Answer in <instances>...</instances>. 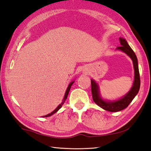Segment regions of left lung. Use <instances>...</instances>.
Segmentation results:
<instances>
[{"instance_id": "left-lung-1", "label": "left lung", "mask_w": 151, "mask_h": 151, "mask_svg": "<svg viewBox=\"0 0 151 151\" xmlns=\"http://www.w3.org/2000/svg\"><path fill=\"white\" fill-rule=\"evenodd\" d=\"M121 46L116 47V50L124 52L132 60L134 68V80L130 90L124 96L116 100H107L101 98L99 85L94 79H91V91L93 98L95 103L101 108L111 112H116L124 109L128 106L131 101L139 92L140 88V77L138 68L137 58L136 54L128 45L127 41L124 38H119Z\"/></svg>"}]
</instances>
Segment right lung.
<instances>
[{
	"label": "right lung",
	"mask_w": 151,
	"mask_h": 151,
	"mask_svg": "<svg viewBox=\"0 0 151 151\" xmlns=\"http://www.w3.org/2000/svg\"><path fill=\"white\" fill-rule=\"evenodd\" d=\"M73 83H74V81H71V82H70V83H69L67 89H66V93H65V94H64V98H63V101H62V102H61V104H60L59 105H58V106H57V108L55 109L54 111H52L51 113H49L48 115H45V116H43V117H47V116H51L52 115H53L54 113H57V112L59 110V109L61 108V107L63 106V105L64 104V103L65 102V101H66V98H67V97H68V93H69V92H70V88H71V87H72V85H73Z\"/></svg>",
	"instance_id": "obj_1"
}]
</instances>
